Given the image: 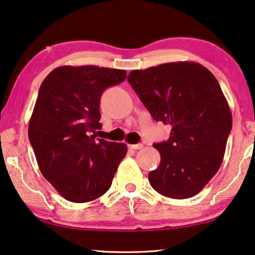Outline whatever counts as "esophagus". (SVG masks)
Listing matches in <instances>:
<instances>
[{
    "mask_svg": "<svg viewBox=\"0 0 255 255\" xmlns=\"http://www.w3.org/2000/svg\"><path fill=\"white\" fill-rule=\"evenodd\" d=\"M143 147L142 143H135V145H128V148L131 149H141Z\"/></svg>",
    "mask_w": 255,
    "mask_h": 255,
    "instance_id": "esophagus-1",
    "label": "esophagus"
}]
</instances>
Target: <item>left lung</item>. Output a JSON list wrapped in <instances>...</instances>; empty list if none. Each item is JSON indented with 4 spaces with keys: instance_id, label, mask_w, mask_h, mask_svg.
<instances>
[{
    "instance_id": "left-lung-1",
    "label": "left lung",
    "mask_w": 255,
    "mask_h": 255,
    "mask_svg": "<svg viewBox=\"0 0 255 255\" xmlns=\"http://www.w3.org/2000/svg\"><path fill=\"white\" fill-rule=\"evenodd\" d=\"M128 80L156 122L171 127L155 143L160 165L150 185L172 199L194 197L222 164L232 115L219 82L197 62H171L133 70Z\"/></svg>"
}]
</instances>
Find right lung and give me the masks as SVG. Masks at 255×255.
I'll return each mask as SVG.
<instances>
[{
  "label": "right lung",
  "instance_id": "1",
  "mask_svg": "<svg viewBox=\"0 0 255 255\" xmlns=\"http://www.w3.org/2000/svg\"><path fill=\"white\" fill-rule=\"evenodd\" d=\"M127 71L97 65L54 69L40 86L28 123V138L42 176L71 202H87L109 190L124 142L95 139L102 128L100 98Z\"/></svg>",
  "mask_w": 255,
  "mask_h": 255
}]
</instances>
